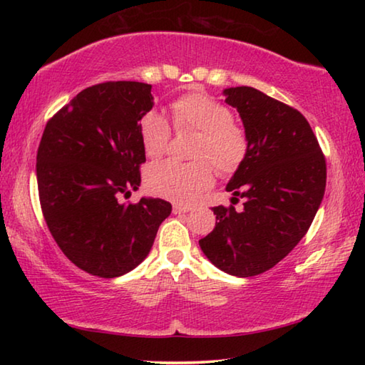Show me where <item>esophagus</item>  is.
Segmentation results:
<instances>
[{"label":"esophagus","instance_id":"obj_1","mask_svg":"<svg viewBox=\"0 0 365 365\" xmlns=\"http://www.w3.org/2000/svg\"><path fill=\"white\" fill-rule=\"evenodd\" d=\"M191 211V207L182 206V205H174V214H187Z\"/></svg>","mask_w":365,"mask_h":365}]
</instances>
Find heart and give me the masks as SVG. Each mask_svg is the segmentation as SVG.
Returning <instances> with one entry per match:
<instances>
[{"label":"heart","mask_w":365,"mask_h":365,"mask_svg":"<svg viewBox=\"0 0 365 365\" xmlns=\"http://www.w3.org/2000/svg\"><path fill=\"white\" fill-rule=\"evenodd\" d=\"M177 130L200 132L191 148L193 163L163 160L148 168L146 187L151 193L177 202H191L214 182L215 165L220 174H232L246 158L248 140L232 122L230 109L205 93H188L172 103ZM140 140L148 158L156 159L168 151L170 127L158 110L140 120Z\"/></svg>","instance_id":"1"}]
</instances>
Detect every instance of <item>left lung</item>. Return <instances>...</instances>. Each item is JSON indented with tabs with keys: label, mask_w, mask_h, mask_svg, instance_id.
<instances>
[{
	"label": "left lung",
	"mask_w": 365,
	"mask_h": 365,
	"mask_svg": "<svg viewBox=\"0 0 365 365\" xmlns=\"http://www.w3.org/2000/svg\"><path fill=\"white\" fill-rule=\"evenodd\" d=\"M243 120L248 151L227 183L243 209L215 206V227L200 240L215 267L252 277L274 267L311 227L327 182L325 158L299 110L251 86L224 90Z\"/></svg>",
	"instance_id": "obj_1"
}]
</instances>
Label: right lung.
Returning a JSON list of instances; mask_svg holds the SVG:
<instances>
[{"instance_id": "right-lung-1", "label": "right lung", "mask_w": 365, "mask_h": 365, "mask_svg": "<svg viewBox=\"0 0 365 365\" xmlns=\"http://www.w3.org/2000/svg\"><path fill=\"white\" fill-rule=\"evenodd\" d=\"M153 106L148 83L93 85L43 132L36 154L43 215L64 255L91 275L114 279L140 265L172 212L159 197L119 201L141 183L140 120Z\"/></svg>"}]
</instances>
